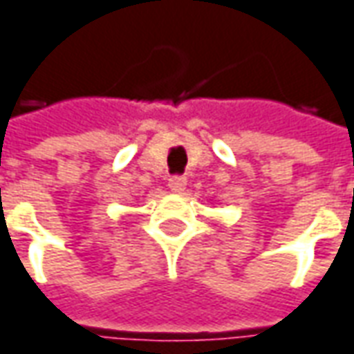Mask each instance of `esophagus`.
Masks as SVG:
<instances>
[{
    "label": "esophagus",
    "mask_w": 354,
    "mask_h": 354,
    "mask_svg": "<svg viewBox=\"0 0 354 354\" xmlns=\"http://www.w3.org/2000/svg\"><path fill=\"white\" fill-rule=\"evenodd\" d=\"M185 184H187V178H185V176L174 174V176L169 178V187H170V189H172V192H176V194H180V192H184Z\"/></svg>",
    "instance_id": "esophagus-1"
}]
</instances>
